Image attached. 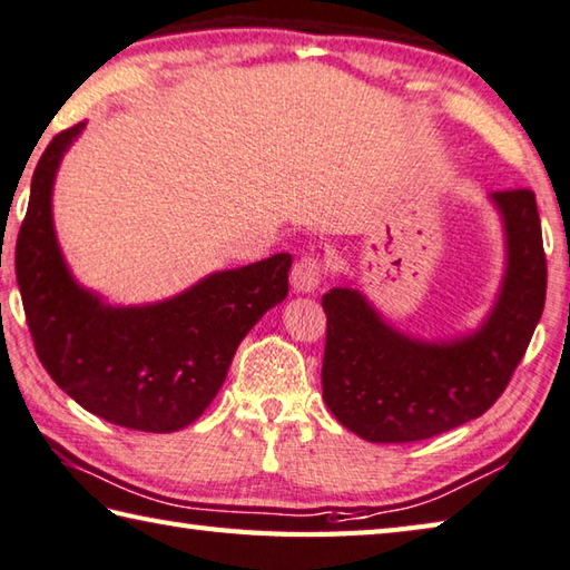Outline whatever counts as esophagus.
<instances>
[{"instance_id":"1","label":"esophagus","mask_w":570,"mask_h":570,"mask_svg":"<svg viewBox=\"0 0 570 570\" xmlns=\"http://www.w3.org/2000/svg\"><path fill=\"white\" fill-rule=\"evenodd\" d=\"M321 277H323V269L321 263H317L315 257L305 255L295 263L293 273H291V283L295 287V293H303V295H311L317 291V285H321Z\"/></svg>"}]
</instances>
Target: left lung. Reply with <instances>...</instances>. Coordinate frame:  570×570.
<instances>
[{
	"instance_id": "8db88e82",
	"label": "left lung",
	"mask_w": 570,
	"mask_h": 570,
	"mask_svg": "<svg viewBox=\"0 0 570 570\" xmlns=\"http://www.w3.org/2000/svg\"><path fill=\"white\" fill-rule=\"evenodd\" d=\"M503 229L495 301L471 331L417 337L395 327L353 279L323 295V397L367 443H413L483 415L521 363L546 303V255L535 195H488Z\"/></svg>"
}]
</instances>
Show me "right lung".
<instances>
[{
	"mask_svg": "<svg viewBox=\"0 0 570 570\" xmlns=\"http://www.w3.org/2000/svg\"><path fill=\"white\" fill-rule=\"evenodd\" d=\"M85 125L59 132L32 175L17 237L27 325L47 373L85 411L132 431H183L213 403L243 337L287 297L293 255L217 269L157 303L105 301L69 269L52 213L59 165Z\"/></svg>",
	"mask_w": 570,
	"mask_h": 570,
	"instance_id": "1",
	"label": "right lung"
}]
</instances>
